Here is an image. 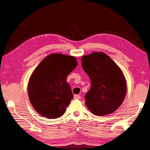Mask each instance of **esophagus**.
Returning a JSON list of instances; mask_svg holds the SVG:
<instances>
[{"mask_svg":"<svg viewBox=\"0 0 150 150\" xmlns=\"http://www.w3.org/2000/svg\"><path fill=\"white\" fill-rule=\"evenodd\" d=\"M74 98L75 99H80L81 98V96L80 95H75L74 96Z\"/></svg>","mask_w":150,"mask_h":150,"instance_id":"obj_1","label":"esophagus"}]
</instances>
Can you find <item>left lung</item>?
<instances>
[{
  "instance_id": "1",
  "label": "left lung",
  "mask_w": 150,
  "mask_h": 150,
  "mask_svg": "<svg viewBox=\"0 0 150 150\" xmlns=\"http://www.w3.org/2000/svg\"><path fill=\"white\" fill-rule=\"evenodd\" d=\"M81 66L91 83V89L85 95L87 108L98 116L115 111L124 100L127 87L119 67L103 52L83 55Z\"/></svg>"
}]
</instances>
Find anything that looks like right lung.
Masks as SVG:
<instances>
[{"label":"right lung","instance_id":"1","mask_svg":"<svg viewBox=\"0 0 150 150\" xmlns=\"http://www.w3.org/2000/svg\"><path fill=\"white\" fill-rule=\"evenodd\" d=\"M78 65L74 56L51 54L39 64L28 85L30 101L44 117L56 119L65 112L73 99L67 76Z\"/></svg>","mask_w":150,"mask_h":150}]
</instances>
